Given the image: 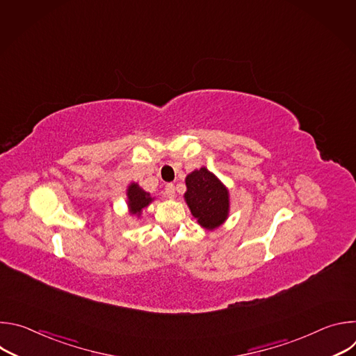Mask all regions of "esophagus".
<instances>
[{
    "mask_svg": "<svg viewBox=\"0 0 356 356\" xmlns=\"http://www.w3.org/2000/svg\"><path fill=\"white\" fill-rule=\"evenodd\" d=\"M163 195L168 197V198H173L175 197V186L172 183L166 184L165 186V190H163Z\"/></svg>",
    "mask_w": 356,
    "mask_h": 356,
    "instance_id": "34e87169",
    "label": "esophagus"
}]
</instances>
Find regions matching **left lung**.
Returning <instances> with one entry per match:
<instances>
[{
    "label": "left lung",
    "instance_id": "1",
    "mask_svg": "<svg viewBox=\"0 0 356 356\" xmlns=\"http://www.w3.org/2000/svg\"><path fill=\"white\" fill-rule=\"evenodd\" d=\"M186 186L184 198L200 225L209 229L221 225L228 216L229 201L228 191L218 179L201 168L186 177Z\"/></svg>",
    "mask_w": 356,
    "mask_h": 356
}]
</instances>
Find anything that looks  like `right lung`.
<instances>
[{"label":"right lung","mask_w":356,"mask_h":356,"mask_svg":"<svg viewBox=\"0 0 356 356\" xmlns=\"http://www.w3.org/2000/svg\"><path fill=\"white\" fill-rule=\"evenodd\" d=\"M128 204H129V210L131 214H140L142 209H145L149 202L152 201V198L149 197L147 193H145L142 188H139L138 184L132 183L128 188Z\"/></svg>","instance_id":"right-lung-1"}]
</instances>
